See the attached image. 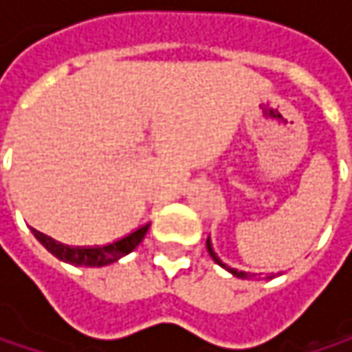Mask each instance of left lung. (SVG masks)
<instances>
[{
  "mask_svg": "<svg viewBox=\"0 0 352 352\" xmlns=\"http://www.w3.org/2000/svg\"><path fill=\"white\" fill-rule=\"evenodd\" d=\"M206 246H208V252H210V256H212V258H214V261H216L218 265H222L224 269H228V271H230V273H232L234 277H241V279H246V277H248V273H245V271H236V269H230V267H226V265H224V263H222V261H220V258L216 256V252H214V248H212V243H210V236H208V241H206Z\"/></svg>",
  "mask_w": 352,
  "mask_h": 352,
  "instance_id": "obj_1",
  "label": "left lung"
}]
</instances>
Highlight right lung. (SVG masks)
Instances as JSON below:
<instances>
[{
  "instance_id": "obj_1",
  "label": "right lung",
  "mask_w": 352,
  "mask_h": 352,
  "mask_svg": "<svg viewBox=\"0 0 352 352\" xmlns=\"http://www.w3.org/2000/svg\"><path fill=\"white\" fill-rule=\"evenodd\" d=\"M148 230V224L132 230L130 234L118 239L116 243H109L104 246H69L63 245V243H56L54 239L42 234L34 230V236L40 241V245L44 246L48 252H52L56 258L65 261V263H71V265H77V267H104L109 265L113 261H118L120 256L132 252L136 246L140 245V241L144 239Z\"/></svg>"
}]
</instances>
